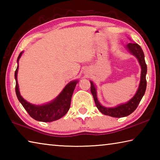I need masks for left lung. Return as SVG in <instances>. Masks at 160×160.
I'll use <instances>...</instances> for the list:
<instances>
[{"label":"left lung","instance_id":"8db88e82","mask_svg":"<svg viewBox=\"0 0 160 160\" xmlns=\"http://www.w3.org/2000/svg\"><path fill=\"white\" fill-rule=\"evenodd\" d=\"M128 49L131 51L133 55L138 58L140 66H141V77H140V82L139 88L138 90L135 95L126 104L119 105V106L114 108H106L102 107L97 99V91L92 82H91V89L90 91L94 97V102H95L96 107L102 112L103 114L112 116V117L121 118L127 116L131 114L138 106L140 102L141 101L143 95L145 92L146 86H147V81H146V73H147V65L145 63L144 53L142 50L141 47L138 44L135 43H129L127 45Z\"/></svg>","mask_w":160,"mask_h":160}]
</instances>
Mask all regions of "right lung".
Returning a JSON list of instances; mask_svg holds the SVG:
<instances>
[{"instance_id":"right-lung-1","label":"right lung","mask_w":160,"mask_h":160,"mask_svg":"<svg viewBox=\"0 0 160 160\" xmlns=\"http://www.w3.org/2000/svg\"><path fill=\"white\" fill-rule=\"evenodd\" d=\"M22 53V52H21L18 56V62L19 61ZM18 70V66L15 72V78L16 81L15 92L18 100L32 118L37 121H42V122H51V121L58 120L66 114L70 109L72 95L78 81H72L68 84L66 88L63 89V90L62 91V92L53 102L48 103L47 104L42 105V106H36V105H33L28 102L21 97L20 92H19L17 80Z\"/></svg>"}]
</instances>
